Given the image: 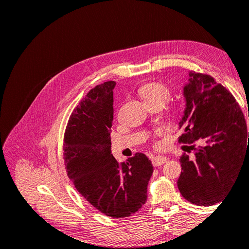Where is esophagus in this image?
I'll return each mask as SVG.
<instances>
[{
	"label": "esophagus",
	"mask_w": 249,
	"mask_h": 249,
	"mask_svg": "<svg viewBox=\"0 0 249 249\" xmlns=\"http://www.w3.org/2000/svg\"><path fill=\"white\" fill-rule=\"evenodd\" d=\"M167 162V158L164 157V156H156L152 159V163L155 167L158 166H161L164 163Z\"/></svg>",
	"instance_id": "obj_1"
}]
</instances>
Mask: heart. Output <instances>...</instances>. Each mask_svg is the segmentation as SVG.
<instances>
[{
    "instance_id": "heart-1",
    "label": "heart",
    "mask_w": 249,
    "mask_h": 249,
    "mask_svg": "<svg viewBox=\"0 0 249 249\" xmlns=\"http://www.w3.org/2000/svg\"><path fill=\"white\" fill-rule=\"evenodd\" d=\"M140 94L147 104H162L167 103L171 96V89L169 86L161 82H152L143 85L140 88ZM182 115L180 108H175L173 116L179 117Z\"/></svg>"
}]
</instances>
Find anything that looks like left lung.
Wrapping results in <instances>:
<instances>
[{"instance_id":"left-lung-1","label":"left lung","mask_w":249,"mask_h":249,"mask_svg":"<svg viewBox=\"0 0 249 249\" xmlns=\"http://www.w3.org/2000/svg\"><path fill=\"white\" fill-rule=\"evenodd\" d=\"M189 77L179 122L184 134L178 141L201 145L188 146L194 150V159L185 153L180 156L183 172L178 187L189 202L213 206L222 200L243 166L249 132L242 110L227 88L209 74L190 71Z\"/></svg>"}]
</instances>
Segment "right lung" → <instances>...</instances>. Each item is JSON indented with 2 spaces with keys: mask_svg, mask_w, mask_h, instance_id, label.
<instances>
[{
  "mask_svg": "<svg viewBox=\"0 0 249 249\" xmlns=\"http://www.w3.org/2000/svg\"><path fill=\"white\" fill-rule=\"evenodd\" d=\"M115 84L95 86L73 110L64 133L63 158L67 176L90 205L109 217L124 218L146 202L154 167L142 153L122 164L111 154Z\"/></svg>",
  "mask_w": 249,
  "mask_h": 249,
  "instance_id": "obj_1",
  "label": "right lung"
}]
</instances>
